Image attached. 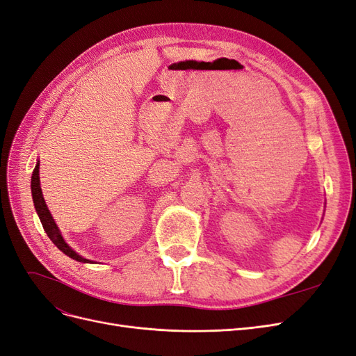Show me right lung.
<instances>
[{
    "label": "right lung",
    "mask_w": 356,
    "mask_h": 356,
    "mask_svg": "<svg viewBox=\"0 0 356 356\" xmlns=\"http://www.w3.org/2000/svg\"><path fill=\"white\" fill-rule=\"evenodd\" d=\"M31 191H32V200H34V207L35 211L40 217V221L42 224V229L47 233V236L50 238V241L58 246V250H60L63 254L68 255L70 258L75 261H80V263H93L88 258H84L81 255H79L75 252L72 248L65 242L63 239V236L58 227V224L53 220L51 213L47 208L46 200L42 197V191H41V186H40V163L37 161L35 169L32 172V177H31Z\"/></svg>",
    "instance_id": "obj_1"
}]
</instances>
